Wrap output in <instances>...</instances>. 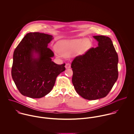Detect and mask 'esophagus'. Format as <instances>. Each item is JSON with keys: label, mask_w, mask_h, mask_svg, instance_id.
Returning a JSON list of instances; mask_svg holds the SVG:
<instances>
[{"label": "esophagus", "mask_w": 134, "mask_h": 134, "mask_svg": "<svg viewBox=\"0 0 134 134\" xmlns=\"http://www.w3.org/2000/svg\"><path fill=\"white\" fill-rule=\"evenodd\" d=\"M70 64H69V63H67V64H66V65H65V67H66V69H68V68H70Z\"/></svg>", "instance_id": "34e87169"}]
</instances>
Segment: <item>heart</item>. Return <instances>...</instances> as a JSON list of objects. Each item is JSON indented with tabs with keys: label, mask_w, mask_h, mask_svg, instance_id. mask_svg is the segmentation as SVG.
I'll return each mask as SVG.
<instances>
[{
	"label": "heart",
	"mask_w": 134,
	"mask_h": 134,
	"mask_svg": "<svg viewBox=\"0 0 134 134\" xmlns=\"http://www.w3.org/2000/svg\"><path fill=\"white\" fill-rule=\"evenodd\" d=\"M91 46L92 43L90 40L79 39L59 42L56 44V48L63 56H69L76 51L79 54H83Z\"/></svg>",
	"instance_id": "obj_1"
}]
</instances>
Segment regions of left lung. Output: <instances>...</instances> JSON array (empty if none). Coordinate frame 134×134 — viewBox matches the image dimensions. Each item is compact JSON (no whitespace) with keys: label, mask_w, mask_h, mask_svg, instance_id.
<instances>
[{"label":"left lung","mask_w":134,"mask_h":134,"mask_svg":"<svg viewBox=\"0 0 134 134\" xmlns=\"http://www.w3.org/2000/svg\"><path fill=\"white\" fill-rule=\"evenodd\" d=\"M93 37L98 41V47L76 57L71 66L75 90L88 100L106 97L118 76V57L111 39L105 36Z\"/></svg>","instance_id":"obj_1"}]
</instances>
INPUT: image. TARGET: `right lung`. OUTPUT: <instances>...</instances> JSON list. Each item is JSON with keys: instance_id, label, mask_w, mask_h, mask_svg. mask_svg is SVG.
I'll return each mask as SVG.
<instances>
[{"instance_id": "obj_1", "label": "right lung", "mask_w": 134, "mask_h": 134, "mask_svg": "<svg viewBox=\"0 0 134 134\" xmlns=\"http://www.w3.org/2000/svg\"><path fill=\"white\" fill-rule=\"evenodd\" d=\"M53 38L46 34L29 32L16 48L12 76L23 95L32 98L46 96L52 90L57 76L65 70V64L52 61L54 54L47 47Z\"/></svg>"}]
</instances>
